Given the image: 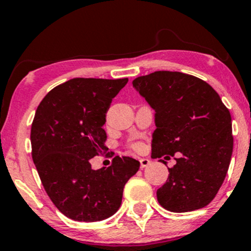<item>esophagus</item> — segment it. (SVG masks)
<instances>
[{"label": "esophagus", "instance_id": "1", "mask_svg": "<svg viewBox=\"0 0 251 251\" xmlns=\"http://www.w3.org/2000/svg\"><path fill=\"white\" fill-rule=\"evenodd\" d=\"M140 162V168L144 169V168H148V166L150 165V159H148V158H142V159L139 160Z\"/></svg>", "mask_w": 251, "mask_h": 251}]
</instances>
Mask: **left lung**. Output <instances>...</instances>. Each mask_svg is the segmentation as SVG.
I'll list each match as a JSON object with an SVG mask.
<instances>
[{"label": "left lung", "instance_id": "8db88e82", "mask_svg": "<svg viewBox=\"0 0 251 251\" xmlns=\"http://www.w3.org/2000/svg\"><path fill=\"white\" fill-rule=\"evenodd\" d=\"M132 83L155 112L152 158L180 153L157 190L158 201L171 212L204 208L217 195L231 159L229 109L209 83L180 72L158 71Z\"/></svg>", "mask_w": 251, "mask_h": 251}]
</instances>
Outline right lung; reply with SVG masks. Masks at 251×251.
<instances>
[{
    "mask_svg": "<svg viewBox=\"0 0 251 251\" xmlns=\"http://www.w3.org/2000/svg\"><path fill=\"white\" fill-rule=\"evenodd\" d=\"M127 81L71 79L51 89L36 109L33 162L54 205L71 220L98 222L116 214L124 186L139 170V162L129 157L117 155L111 166L99 170L89 162L108 150L106 113Z\"/></svg>",
    "mask_w": 251,
    "mask_h": 251,
    "instance_id": "1",
    "label": "right lung"
}]
</instances>
